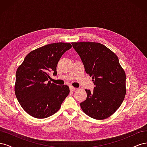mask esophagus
I'll return each instance as SVG.
<instances>
[{
	"mask_svg": "<svg viewBox=\"0 0 147 147\" xmlns=\"http://www.w3.org/2000/svg\"><path fill=\"white\" fill-rule=\"evenodd\" d=\"M69 88H70V90L71 91H74L75 90V89H76L75 87H74L73 86H69Z\"/></svg>",
	"mask_w": 147,
	"mask_h": 147,
	"instance_id": "34e87169",
	"label": "esophagus"
}]
</instances>
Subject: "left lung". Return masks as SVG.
I'll return each instance as SVG.
<instances>
[{"mask_svg": "<svg viewBox=\"0 0 147 147\" xmlns=\"http://www.w3.org/2000/svg\"><path fill=\"white\" fill-rule=\"evenodd\" d=\"M72 45L95 85L92 91L85 90L87 97L80 103L81 108L91 118H107L118 110L125 97V72L117 56L102 44L83 42Z\"/></svg>", "mask_w": 147, "mask_h": 147, "instance_id": "obj_1", "label": "left lung"}]
</instances>
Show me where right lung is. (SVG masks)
Returning <instances> with one entry per match:
<instances>
[{"instance_id": "1", "label": "right lung", "mask_w": 147, "mask_h": 147, "mask_svg": "<svg viewBox=\"0 0 147 147\" xmlns=\"http://www.w3.org/2000/svg\"><path fill=\"white\" fill-rule=\"evenodd\" d=\"M69 43L48 44L30 51L17 69L15 92L22 108L30 116L45 118L56 113L70 92L67 85L51 83L50 73L56 75V67Z\"/></svg>"}]
</instances>
